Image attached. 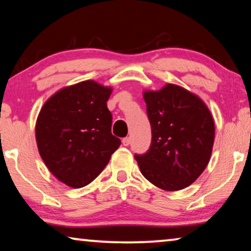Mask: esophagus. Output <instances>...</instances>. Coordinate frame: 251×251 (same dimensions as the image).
<instances>
[{
  "label": "esophagus",
  "instance_id": "obj_1",
  "mask_svg": "<svg viewBox=\"0 0 251 251\" xmlns=\"http://www.w3.org/2000/svg\"><path fill=\"white\" fill-rule=\"evenodd\" d=\"M122 144L125 146H129L131 144V138L130 137H126L122 139Z\"/></svg>",
  "mask_w": 251,
  "mask_h": 251
}]
</instances>
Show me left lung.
<instances>
[{"mask_svg": "<svg viewBox=\"0 0 251 251\" xmlns=\"http://www.w3.org/2000/svg\"><path fill=\"white\" fill-rule=\"evenodd\" d=\"M151 126L148 151L134 155L141 174L165 191H178L198 179L209 164L214 122L199 96L167 84L144 93Z\"/></svg>", "mask_w": 251, "mask_h": 251, "instance_id": "8db88e82", "label": "left lung"}]
</instances>
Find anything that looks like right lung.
Wrapping results in <instances>:
<instances>
[{"mask_svg":"<svg viewBox=\"0 0 251 251\" xmlns=\"http://www.w3.org/2000/svg\"><path fill=\"white\" fill-rule=\"evenodd\" d=\"M110 87L85 80L65 87L44 104L37 119L38 150L60 182L79 188L100 175L121 140L111 132Z\"/></svg>","mask_w":251,"mask_h":251,"instance_id":"add662e5","label":"right lung"}]
</instances>
